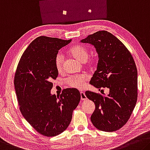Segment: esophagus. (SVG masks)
Returning <instances> with one entry per match:
<instances>
[{
  "mask_svg": "<svg viewBox=\"0 0 150 150\" xmlns=\"http://www.w3.org/2000/svg\"><path fill=\"white\" fill-rule=\"evenodd\" d=\"M80 94H81V100L83 101V100H85V99H87V97L85 96V93L84 92H81Z\"/></svg>",
  "mask_w": 150,
  "mask_h": 150,
  "instance_id": "34e87169",
  "label": "esophagus"
}]
</instances>
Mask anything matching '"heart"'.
<instances>
[{
	"instance_id": "heart-1",
	"label": "heart",
	"mask_w": 150,
	"mask_h": 150,
	"mask_svg": "<svg viewBox=\"0 0 150 150\" xmlns=\"http://www.w3.org/2000/svg\"><path fill=\"white\" fill-rule=\"evenodd\" d=\"M69 53L71 56H73L75 59H77L81 63L86 62L89 57V52L88 50L82 45H75V46L71 47L69 51ZM64 63V56L61 53H58L54 59V65H55L56 69L58 71H61L63 69ZM96 63V59L93 58L88 61L87 65L89 67H93ZM87 80V77L84 75L72 76L69 77L67 80V83L69 86L76 89H81L83 87L85 82Z\"/></svg>"
}]
</instances>
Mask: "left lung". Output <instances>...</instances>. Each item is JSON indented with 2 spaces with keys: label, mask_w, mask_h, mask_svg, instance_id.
Masks as SVG:
<instances>
[{
  "label": "left lung",
  "mask_w": 150,
  "mask_h": 150,
  "mask_svg": "<svg viewBox=\"0 0 150 150\" xmlns=\"http://www.w3.org/2000/svg\"><path fill=\"white\" fill-rule=\"evenodd\" d=\"M93 45L98 54L97 70L90 83L100 90L109 89L107 96L87 91L85 96L94 102L91 116L95 127L103 132H115L129 120L137 99V71L133 57L117 37L100 30L81 40Z\"/></svg>",
  "instance_id": "left-lung-1"
}]
</instances>
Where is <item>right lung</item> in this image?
<instances>
[{"mask_svg": "<svg viewBox=\"0 0 150 150\" xmlns=\"http://www.w3.org/2000/svg\"><path fill=\"white\" fill-rule=\"evenodd\" d=\"M71 41L37 37L24 52L16 68L14 85L21 112L45 136H56L67 128L81 99L75 88L63 90L59 97L51 93V81L58 76L54 59L59 50Z\"/></svg>", "mask_w": 150, "mask_h": 150, "instance_id": "1", "label": "right lung"}]
</instances>
